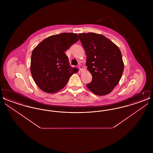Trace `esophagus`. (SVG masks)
<instances>
[{
  "label": "esophagus",
  "instance_id": "34e87169",
  "mask_svg": "<svg viewBox=\"0 0 153 153\" xmlns=\"http://www.w3.org/2000/svg\"><path fill=\"white\" fill-rule=\"evenodd\" d=\"M79 69H80V71H83L84 68H83V66L81 65H79Z\"/></svg>",
  "mask_w": 153,
  "mask_h": 153
}]
</instances>
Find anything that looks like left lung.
<instances>
[{
    "mask_svg": "<svg viewBox=\"0 0 153 153\" xmlns=\"http://www.w3.org/2000/svg\"><path fill=\"white\" fill-rule=\"evenodd\" d=\"M79 36L87 55L88 70L92 76L87 87L95 95L109 94L119 84L123 72L121 51L102 34L80 33Z\"/></svg>",
    "mask_w": 153,
    "mask_h": 153,
    "instance_id": "8db88e82",
    "label": "left lung"
}]
</instances>
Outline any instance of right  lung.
Masks as SVG:
<instances>
[{
  "label": "right lung",
  "instance_id": "add662e5",
  "mask_svg": "<svg viewBox=\"0 0 153 153\" xmlns=\"http://www.w3.org/2000/svg\"><path fill=\"white\" fill-rule=\"evenodd\" d=\"M79 39L77 34L64 33L45 38L33 49L30 71L42 91L49 94L58 92L77 72V68L70 66L65 51Z\"/></svg>",
  "mask_w": 153,
  "mask_h": 153
}]
</instances>
